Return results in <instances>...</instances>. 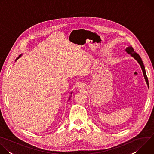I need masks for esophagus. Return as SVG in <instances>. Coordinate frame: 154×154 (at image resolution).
Here are the masks:
<instances>
[{
	"label": "esophagus",
	"instance_id": "34e87169",
	"mask_svg": "<svg viewBox=\"0 0 154 154\" xmlns=\"http://www.w3.org/2000/svg\"><path fill=\"white\" fill-rule=\"evenodd\" d=\"M80 87H82V86H80Z\"/></svg>",
	"mask_w": 154,
	"mask_h": 154
}]
</instances>
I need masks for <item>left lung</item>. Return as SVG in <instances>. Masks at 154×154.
Returning <instances> with one entry per match:
<instances>
[{
    "mask_svg": "<svg viewBox=\"0 0 154 154\" xmlns=\"http://www.w3.org/2000/svg\"><path fill=\"white\" fill-rule=\"evenodd\" d=\"M126 52L130 54L131 56H132L135 60H137V61L139 63V64H140L141 66V68L142 69V71H143V74H144V79L146 80V82L149 86V82H148V79H147V75H146V70H145V68H144V64H143V62L140 57V56L134 51V48H132V46H130L129 47H127L125 49Z\"/></svg>",
    "mask_w": 154,
    "mask_h": 154,
    "instance_id": "8db88e82",
    "label": "left lung"
}]
</instances>
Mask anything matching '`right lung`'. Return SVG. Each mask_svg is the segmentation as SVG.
<instances>
[{
	"instance_id": "obj_1",
	"label": "right lung",
	"mask_w": 154,
	"mask_h": 154,
	"mask_svg": "<svg viewBox=\"0 0 154 154\" xmlns=\"http://www.w3.org/2000/svg\"><path fill=\"white\" fill-rule=\"evenodd\" d=\"M20 56H21V55H20V56H19V57H18V58H17V59H16V60H17V59H18V58H19V57H20Z\"/></svg>"
}]
</instances>
